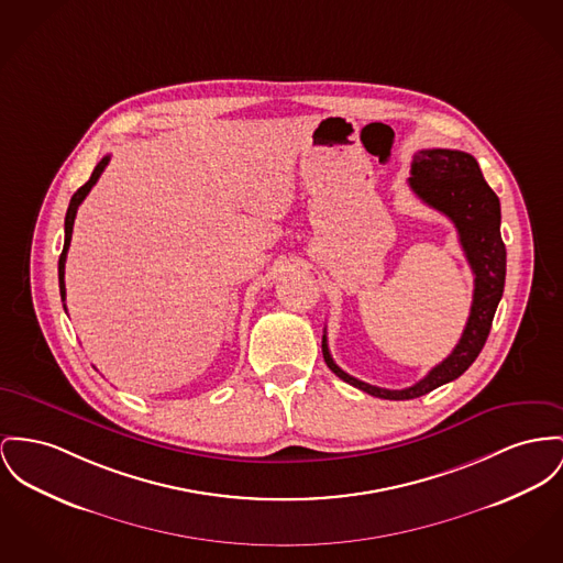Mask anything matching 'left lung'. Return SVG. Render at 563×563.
<instances>
[{"label":"left lung","mask_w":563,"mask_h":563,"mask_svg":"<svg viewBox=\"0 0 563 563\" xmlns=\"http://www.w3.org/2000/svg\"><path fill=\"white\" fill-rule=\"evenodd\" d=\"M413 194L429 207L444 213L459 232L461 247L474 273V299L463 335L449 356L435 365L410 388L388 390L361 382L335 365L327 333L322 335V354L333 374L379 399H416L433 388L456 379L478 358L493 324L495 309L504 295L506 282V245L501 241L499 198L488 188L474 155L456 150H422L413 155Z\"/></svg>","instance_id":"obj_1"}]
</instances>
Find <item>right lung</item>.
Segmentation results:
<instances>
[{
	"label": "right lung",
	"mask_w": 563,
	"mask_h": 563,
	"mask_svg": "<svg viewBox=\"0 0 563 563\" xmlns=\"http://www.w3.org/2000/svg\"><path fill=\"white\" fill-rule=\"evenodd\" d=\"M109 159H111V155H104V157L98 162V166L93 168V173H91L89 181H87L85 186H80V188L76 189L75 196H73V200H70V207H68V213H66V241H64V252H62V256H59V292H62V300H66V282H64V273H66V256H68V247H70V241H73V225H75L76 211H78L80 202L85 200V196H87V194L91 191V188L96 186V181L100 179V175L104 173V168H107ZM64 309H66V305H64Z\"/></svg>",
	"instance_id": "1"
}]
</instances>
